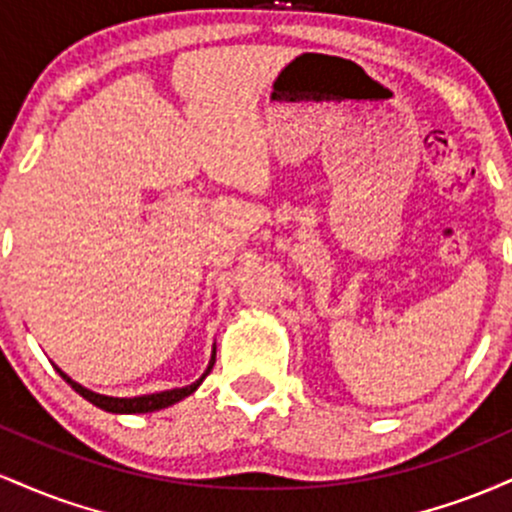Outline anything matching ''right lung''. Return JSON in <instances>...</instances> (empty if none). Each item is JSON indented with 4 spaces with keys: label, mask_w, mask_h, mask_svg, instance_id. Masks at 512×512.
I'll use <instances>...</instances> for the list:
<instances>
[{
    "label": "right lung",
    "mask_w": 512,
    "mask_h": 512,
    "mask_svg": "<svg viewBox=\"0 0 512 512\" xmlns=\"http://www.w3.org/2000/svg\"><path fill=\"white\" fill-rule=\"evenodd\" d=\"M214 361H216V346H214V351H211V361H209L207 370H204L202 378L195 380V383L185 385V387H175V390H166V392H154V395H142V397H108V395H98V392H91V390H88V387L79 385V383H76V380L69 378V375L64 373L62 368L55 366V370L62 375L64 380H67L69 385H72L74 392H79V395L84 397V399H88V402L96 404L98 409L110 411V414H149V411L166 409V407H170V404H175V402H180V399L190 397L192 392H195L197 387L202 385V380L211 373V368H214Z\"/></svg>",
    "instance_id": "add662e5"
}]
</instances>
